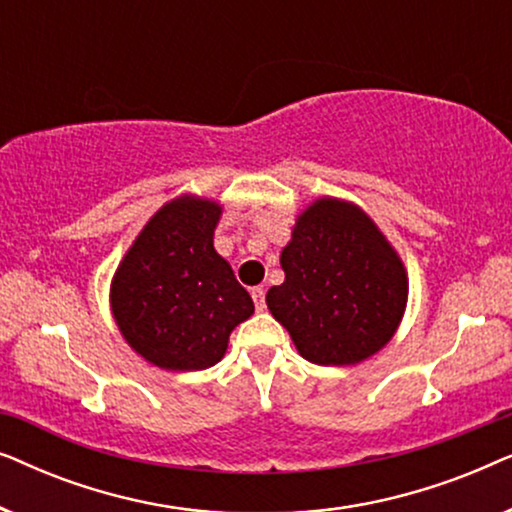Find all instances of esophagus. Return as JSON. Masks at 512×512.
<instances>
[{
	"label": "esophagus",
	"instance_id": "1",
	"mask_svg": "<svg viewBox=\"0 0 512 512\" xmlns=\"http://www.w3.org/2000/svg\"><path fill=\"white\" fill-rule=\"evenodd\" d=\"M251 298H254V305L258 312L265 310V289L263 286H256V289H251Z\"/></svg>",
	"mask_w": 512,
	"mask_h": 512
}]
</instances>
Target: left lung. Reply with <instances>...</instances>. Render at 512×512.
Instances as JSON below:
<instances>
[{"mask_svg": "<svg viewBox=\"0 0 512 512\" xmlns=\"http://www.w3.org/2000/svg\"><path fill=\"white\" fill-rule=\"evenodd\" d=\"M279 263L284 282L265 303L303 359L354 366L394 338L408 303V272L354 202L314 200L296 219Z\"/></svg>", "mask_w": 512, "mask_h": 512, "instance_id": "obj_1", "label": "left lung"}]
</instances>
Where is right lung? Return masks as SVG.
I'll use <instances>...</instances> for the list:
<instances>
[{
	"mask_svg": "<svg viewBox=\"0 0 512 512\" xmlns=\"http://www.w3.org/2000/svg\"><path fill=\"white\" fill-rule=\"evenodd\" d=\"M221 205L181 195L158 209L111 279V312L139 356L163 370H205L223 359L254 300L214 249Z\"/></svg>",
	"mask_w": 512,
	"mask_h": 512,
	"instance_id": "right-lung-1",
	"label": "right lung"
}]
</instances>
